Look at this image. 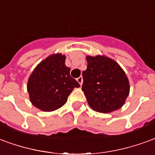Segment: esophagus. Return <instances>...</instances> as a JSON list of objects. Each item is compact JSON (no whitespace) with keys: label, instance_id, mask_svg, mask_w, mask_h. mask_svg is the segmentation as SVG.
Masks as SVG:
<instances>
[{"label":"esophagus","instance_id":"1","mask_svg":"<svg viewBox=\"0 0 155 155\" xmlns=\"http://www.w3.org/2000/svg\"><path fill=\"white\" fill-rule=\"evenodd\" d=\"M77 81L78 82V83L80 84V86H82V77H79L77 78Z\"/></svg>","mask_w":155,"mask_h":155}]
</instances>
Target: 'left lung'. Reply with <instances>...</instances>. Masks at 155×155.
<instances>
[{
    "mask_svg": "<svg viewBox=\"0 0 155 155\" xmlns=\"http://www.w3.org/2000/svg\"><path fill=\"white\" fill-rule=\"evenodd\" d=\"M87 70L82 72V89L88 105L101 113L118 110L130 92L125 72L116 61L105 56H87Z\"/></svg>",
    "mask_w": 155,
    "mask_h": 155,
    "instance_id": "8db88e82",
    "label": "left lung"
}]
</instances>
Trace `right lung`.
<instances>
[{
    "mask_svg": "<svg viewBox=\"0 0 155 155\" xmlns=\"http://www.w3.org/2000/svg\"><path fill=\"white\" fill-rule=\"evenodd\" d=\"M65 55L56 54L43 60L31 73L27 90L31 103L43 111H53L63 107L73 88L80 85L70 76L65 65Z\"/></svg>",
    "mask_w": 155,
    "mask_h": 155,
    "instance_id": "add662e5",
    "label": "right lung"
}]
</instances>
